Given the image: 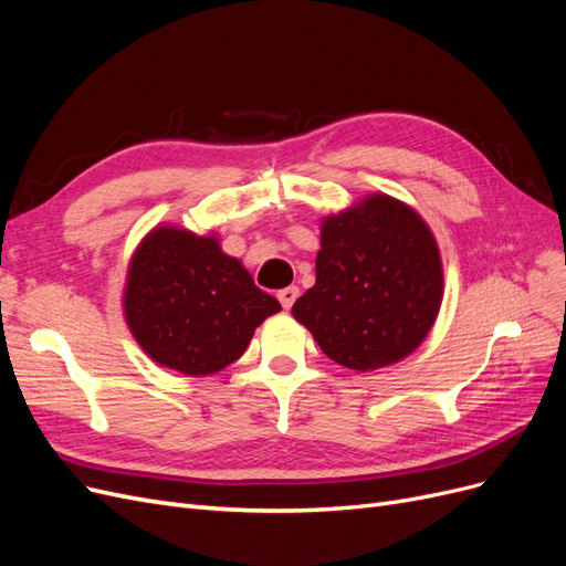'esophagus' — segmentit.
Returning <instances> with one entry per match:
<instances>
[{"instance_id":"1","label":"esophagus","mask_w":566,"mask_h":566,"mask_svg":"<svg viewBox=\"0 0 566 566\" xmlns=\"http://www.w3.org/2000/svg\"><path fill=\"white\" fill-rule=\"evenodd\" d=\"M279 302L283 304V310H290V306L295 304V300L300 297V287L297 285H290V287H283V290H279Z\"/></svg>"}]
</instances>
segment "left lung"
Returning <instances> with one entry per match:
<instances>
[{"label":"left lung","mask_w":566,"mask_h":566,"mask_svg":"<svg viewBox=\"0 0 566 566\" xmlns=\"http://www.w3.org/2000/svg\"><path fill=\"white\" fill-rule=\"evenodd\" d=\"M441 295L430 227L406 202L375 193L323 219L316 283L293 304V316L325 356L364 373L416 352Z\"/></svg>","instance_id":"obj_1"}]
</instances>
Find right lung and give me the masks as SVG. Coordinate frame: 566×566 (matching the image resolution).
<instances>
[{"mask_svg": "<svg viewBox=\"0 0 566 566\" xmlns=\"http://www.w3.org/2000/svg\"><path fill=\"white\" fill-rule=\"evenodd\" d=\"M123 304L153 361L193 378L241 358L256 325L281 312L214 235L177 227L153 229L136 248Z\"/></svg>", "mask_w": 566, "mask_h": 566, "instance_id": "1", "label": "right lung"}]
</instances>
